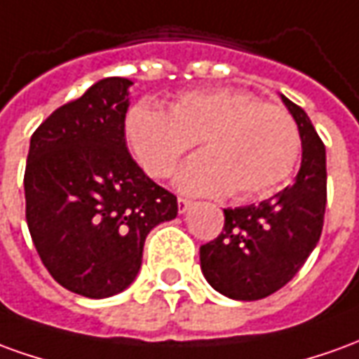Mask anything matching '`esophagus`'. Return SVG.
<instances>
[{"label": "esophagus", "instance_id": "esophagus-1", "mask_svg": "<svg viewBox=\"0 0 359 359\" xmlns=\"http://www.w3.org/2000/svg\"><path fill=\"white\" fill-rule=\"evenodd\" d=\"M190 205H192V202H190L188 198H179V212H180V214H184V212H187Z\"/></svg>", "mask_w": 359, "mask_h": 359}]
</instances>
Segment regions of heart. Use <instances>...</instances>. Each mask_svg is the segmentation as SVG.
I'll return each instance as SVG.
<instances>
[{
    "label": "heart",
    "instance_id": "1",
    "mask_svg": "<svg viewBox=\"0 0 359 359\" xmlns=\"http://www.w3.org/2000/svg\"><path fill=\"white\" fill-rule=\"evenodd\" d=\"M126 137L147 175L169 177L200 142L204 154L180 167L177 187L190 194L250 198L280 184L299 154V134L280 104L245 91L184 93L169 112L140 102L128 112Z\"/></svg>",
    "mask_w": 359,
    "mask_h": 359
}]
</instances>
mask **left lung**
Instances as JSON below:
<instances>
[{
	"label": "left lung",
	"instance_id": "obj_1",
	"mask_svg": "<svg viewBox=\"0 0 359 359\" xmlns=\"http://www.w3.org/2000/svg\"><path fill=\"white\" fill-rule=\"evenodd\" d=\"M302 137V167L290 187L260 204L223 210L225 223L200 247L208 284L255 302L284 287L319 243L327 208V151L307 112L282 95Z\"/></svg>",
	"mask_w": 359,
	"mask_h": 359
}]
</instances>
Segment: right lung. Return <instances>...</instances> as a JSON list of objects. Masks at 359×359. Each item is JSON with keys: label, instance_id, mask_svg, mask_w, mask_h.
<instances>
[{"label": "right lung", "instance_id": "obj_1", "mask_svg": "<svg viewBox=\"0 0 359 359\" xmlns=\"http://www.w3.org/2000/svg\"><path fill=\"white\" fill-rule=\"evenodd\" d=\"M130 79L107 77L56 109L31 137L27 225L42 264L91 299L136 280L147 233L179 214L177 196L128 154Z\"/></svg>", "mask_w": 359, "mask_h": 359}]
</instances>
